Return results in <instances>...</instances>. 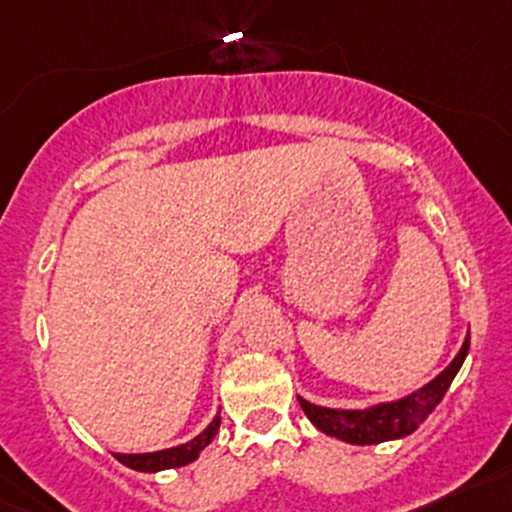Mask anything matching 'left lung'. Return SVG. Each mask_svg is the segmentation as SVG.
I'll list each match as a JSON object with an SVG mask.
<instances>
[{"label":"left lung","mask_w":512,"mask_h":512,"mask_svg":"<svg viewBox=\"0 0 512 512\" xmlns=\"http://www.w3.org/2000/svg\"><path fill=\"white\" fill-rule=\"evenodd\" d=\"M466 352H469V335L462 342V350L457 357L442 369L435 379L428 381L423 389L408 393V396L398 398V401L376 403V406L362 408V411H347V408H325L316 403L299 398L303 413L311 420L320 432L330 437H338L350 445H379V442L401 440L411 432L420 428L428 415L435 411L437 403L442 401L452 379L462 369Z\"/></svg>","instance_id":"1"}]
</instances>
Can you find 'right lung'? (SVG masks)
Instances as JSON below:
<instances>
[{
  "instance_id": "1",
  "label": "right lung",
  "mask_w": 512,
  "mask_h": 512,
  "mask_svg": "<svg viewBox=\"0 0 512 512\" xmlns=\"http://www.w3.org/2000/svg\"><path fill=\"white\" fill-rule=\"evenodd\" d=\"M218 425H221V415H216V418H213L211 423L194 437V440L184 442V445L157 449V452H143V454L114 452V457L119 459L121 464H126L128 469L145 471V474H155V471L187 466V464H192L194 459H199L201 449H204L206 445H211V440L216 437V432H218Z\"/></svg>"
}]
</instances>
